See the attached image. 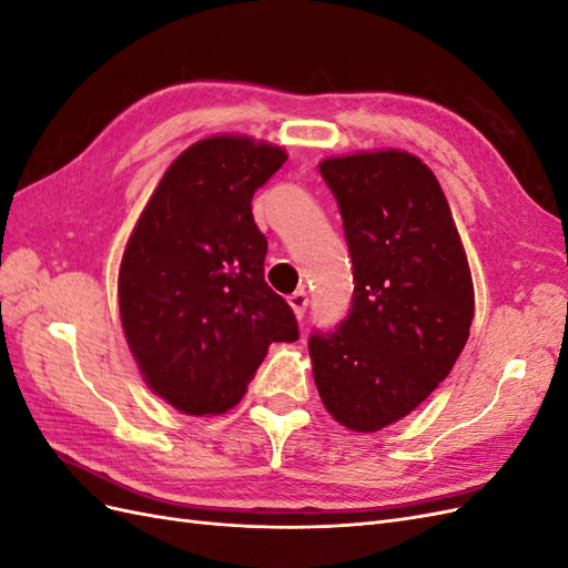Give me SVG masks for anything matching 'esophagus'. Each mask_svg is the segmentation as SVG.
Returning a JSON list of instances; mask_svg holds the SVG:
<instances>
[{"label": "esophagus", "mask_w": 568, "mask_h": 568, "mask_svg": "<svg viewBox=\"0 0 568 568\" xmlns=\"http://www.w3.org/2000/svg\"><path fill=\"white\" fill-rule=\"evenodd\" d=\"M288 305L294 307L296 317H298V320H303V315H305V307H307V294H305V291H294V294L288 296Z\"/></svg>", "instance_id": "esophagus-1"}]
</instances>
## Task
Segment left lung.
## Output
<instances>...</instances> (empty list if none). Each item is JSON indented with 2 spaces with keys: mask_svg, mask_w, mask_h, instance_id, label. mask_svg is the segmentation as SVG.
<instances>
[{
  "mask_svg": "<svg viewBox=\"0 0 568 568\" xmlns=\"http://www.w3.org/2000/svg\"><path fill=\"white\" fill-rule=\"evenodd\" d=\"M353 263L336 329L307 338L329 415L351 432L409 415L450 374L474 317V286L436 175L407 151L326 159Z\"/></svg>",
  "mask_w": 568,
  "mask_h": 568,
  "instance_id": "1",
  "label": "left lung"
}]
</instances>
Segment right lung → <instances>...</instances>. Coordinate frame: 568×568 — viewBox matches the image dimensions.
Segmentation results:
<instances>
[{
  "label": "right lung",
  "instance_id": "right-lung-1",
  "mask_svg": "<svg viewBox=\"0 0 568 568\" xmlns=\"http://www.w3.org/2000/svg\"><path fill=\"white\" fill-rule=\"evenodd\" d=\"M286 153L209 136L165 170L123 253L120 320L146 384L186 415L246 393L270 343L296 341L291 305L265 282L267 239L251 199Z\"/></svg>",
  "mask_w": 568,
  "mask_h": 568
}]
</instances>
